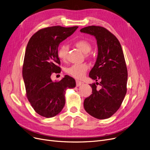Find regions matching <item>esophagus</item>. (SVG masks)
I'll return each instance as SVG.
<instances>
[{
	"mask_svg": "<svg viewBox=\"0 0 150 150\" xmlns=\"http://www.w3.org/2000/svg\"><path fill=\"white\" fill-rule=\"evenodd\" d=\"M83 83V82H81V81H80L79 80H76V86H80Z\"/></svg>",
	"mask_w": 150,
	"mask_h": 150,
	"instance_id": "esophagus-1",
	"label": "esophagus"
}]
</instances>
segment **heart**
I'll use <instances>...</instances> for the list:
<instances>
[{"instance_id":"1","label":"heart","mask_w":150,"mask_h":150,"mask_svg":"<svg viewBox=\"0 0 150 150\" xmlns=\"http://www.w3.org/2000/svg\"><path fill=\"white\" fill-rule=\"evenodd\" d=\"M75 45L84 53H88L90 52L92 49L91 44L89 41L84 40V39H81V40L76 41ZM68 51L69 48L66 45H61L59 47L57 52L58 58L62 61H66L67 59ZM88 69L89 66L87 64H86V63L75 64L67 68L66 72L68 74L72 76L75 78H78V79H80V78H83L85 75Z\"/></svg>"}]
</instances>
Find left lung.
<instances>
[{"label":"left lung","mask_w":150,"mask_h":150,"mask_svg":"<svg viewBox=\"0 0 150 150\" xmlns=\"http://www.w3.org/2000/svg\"><path fill=\"white\" fill-rule=\"evenodd\" d=\"M81 33L95 36L98 55L89 77L98 83L90 84L92 94L85 98L84 108L89 114L98 119L111 117L120 107L127 93L128 71L122 46L117 38L109 31L100 26H88Z\"/></svg>","instance_id":"obj_1"}]
</instances>
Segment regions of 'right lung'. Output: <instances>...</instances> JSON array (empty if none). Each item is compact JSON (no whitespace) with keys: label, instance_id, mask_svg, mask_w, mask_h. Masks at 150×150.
I'll use <instances>...</instances> for the list:
<instances>
[{"label":"right lung","instance_id":"right-lung-1","mask_svg":"<svg viewBox=\"0 0 150 150\" xmlns=\"http://www.w3.org/2000/svg\"><path fill=\"white\" fill-rule=\"evenodd\" d=\"M78 27L53 26L39 30L27 44L22 67L27 98L40 115L50 118L58 114L65 105L67 89L75 87V80L66 75L53 81V73H60L59 44L72 35Z\"/></svg>","mask_w":150,"mask_h":150}]
</instances>
